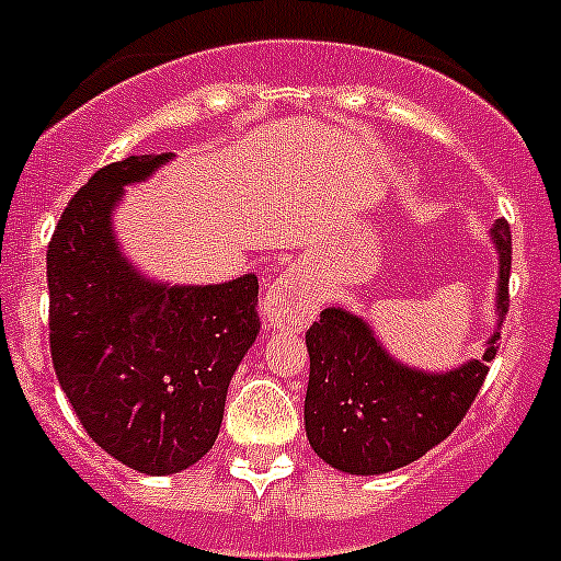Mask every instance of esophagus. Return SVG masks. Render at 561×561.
Wrapping results in <instances>:
<instances>
[{"mask_svg":"<svg viewBox=\"0 0 561 561\" xmlns=\"http://www.w3.org/2000/svg\"><path fill=\"white\" fill-rule=\"evenodd\" d=\"M318 312V301L307 282L293 271L276 276L271 287L265 290L263 298V316L268 327L274 329H290L305 327L310 318Z\"/></svg>","mask_w":561,"mask_h":561,"instance_id":"1","label":"esophagus"}]
</instances>
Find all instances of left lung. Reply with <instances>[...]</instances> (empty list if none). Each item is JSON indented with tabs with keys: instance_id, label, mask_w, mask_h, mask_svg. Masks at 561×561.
Masks as SVG:
<instances>
[{
	"instance_id": "1",
	"label": "left lung",
	"mask_w": 561,
	"mask_h": 561,
	"mask_svg": "<svg viewBox=\"0 0 561 561\" xmlns=\"http://www.w3.org/2000/svg\"><path fill=\"white\" fill-rule=\"evenodd\" d=\"M501 254L499 327L510 310L512 232L493 227ZM501 332L481 359L448 374H421L399 365L376 343L368 323L343 310L321 312L307 329L310 385L305 399L307 439L318 457L345 473L374 476L404 468L448 437L468 415L499 352Z\"/></svg>"
}]
</instances>
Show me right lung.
Returning a JSON list of instances; mask_svg holds the SVG:
<instances>
[{
	"instance_id": "add662e5",
	"label": "right lung",
	"mask_w": 561,
	"mask_h": 561,
	"mask_svg": "<svg viewBox=\"0 0 561 561\" xmlns=\"http://www.w3.org/2000/svg\"><path fill=\"white\" fill-rule=\"evenodd\" d=\"M171 154L104 165L62 209L46 251L57 381L93 443L138 473H180L218 437L232 374L260 332L254 274L165 287L129 268L115 202Z\"/></svg>"
}]
</instances>
